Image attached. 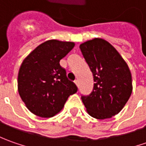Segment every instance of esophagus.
Segmentation results:
<instances>
[{"label":"esophagus","mask_w":146,"mask_h":146,"mask_svg":"<svg viewBox=\"0 0 146 146\" xmlns=\"http://www.w3.org/2000/svg\"><path fill=\"white\" fill-rule=\"evenodd\" d=\"M75 84H76V85H77V86H78V87H79V80H75Z\"/></svg>","instance_id":"34e87169"}]
</instances>
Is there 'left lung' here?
<instances>
[{
    "instance_id": "left-lung-1",
    "label": "left lung",
    "mask_w": 146,
    "mask_h": 146,
    "mask_svg": "<svg viewBox=\"0 0 146 146\" xmlns=\"http://www.w3.org/2000/svg\"><path fill=\"white\" fill-rule=\"evenodd\" d=\"M83 56L95 82L93 90L81 99L88 115L98 119L119 114L132 92V74L119 53L102 38L82 43Z\"/></svg>"
}]
</instances>
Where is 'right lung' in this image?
Segmentation results:
<instances>
[{
  "mask_svg": "<svg viewBox=\"0 0 146 146\" xmlns=\"http://www.w3.org/2000/svg\"><path fill=\"white\" fill-rule=\"evenodd\" d=\"M75 43L49 40L29 53L20 66L18 90L27 108L34 115L53 117L62 110L70 95L77 87L66 77L60 66Z\"/></svg>",
  "mask_w": 146,
  "mask_h": 146,
  "instance_id": "obj_1",
  "label": "right lung"
}]
</instances>
